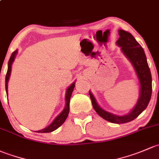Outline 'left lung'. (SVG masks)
Wrapping results in <instances>:
<instances>
[{
    "mask_svg": "<svg viewBox=\"0 0 159 159\" xmlns=\"http://www.w3.org/2000/svg\"><path fill=\"white\" fill-rule=\"evenodd\" d=\"M119 38L116 44L121 47L122 53L132 63L139 82L140 94L138 102L129 113L125 116H116L102 109L90 91L89 94L93 107L99 116L112 123L122 124L134 120L146 109L152 96V75L144 50L133 36L123 30H119Z\"/></svg>",
    "mask_w": 159,
    "mask_h": 159,
    "instance_id": "obj_1",
    "label": "left lung"
}]
</instances>
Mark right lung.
<instances>
[{"mask_svg": "<svg viewBox=\"0 0 159 159\" xmlns=\"http://www.w3.org/2000/svg\"><path fill=\"white\" fill-rule=\"evenodd\" d=\"M17 53V50L13 52L11 56V58H10L9 62H8V68H7V72L6 77H5V89H6V93L7 94V83L8 80H9L10 76H11V66H12V63L14 62V59H15L16 55ZM75 87V83H72L70 86L66 89V106H65L64 109L61 112V113L59 116H57L56 117L54 120L52 122V123L50 125H48L47 127H46L45 129H41V130L35 131L36 132H39V133H47V132H51L53 131L56 130L57 129H58L63 122H65V120L67 118L69 112H70V97H71L72 93H73V89Z\"/></svg>", "mask_w": 159, "mask_h": 159, "instance_id": "1", "label": "right lung"}]
</instances>
